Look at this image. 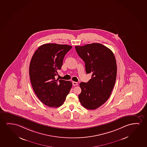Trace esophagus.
Wrapping results in <instances>:
<instances>
[{"label":"esophagus","mask_w":147,"mask_h":147,"mask_svg":"<svg viewBox=\"0 0 147 147\" xmlns=\"http://www.w3.org/2000/svg\"><path fill=\"white\" fill-rule=\"evenodd\" d=\"M78 85V83H77V82H72V85H73L74 86H77Z\"/></svg>","instance_id":"34e87169"}]
</instances>
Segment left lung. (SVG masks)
<instances>
[{"instance_id":"1","label":"left lung","mask_w":147,"mask_h":147,"mask_svg":"<svg viewBox=\"0 0 147 147\" xmlns=\"http://www.w3.org/2000/svg\"><path fill=\"white\" fill-rule=\"evenodd\" d=\"M75 48L85 62L86 73L92 74L87 83L80 84L79 100L85 108L96 109L107 101L113 89L117 74L115 57L111 50L101 44L76 46Z\"/></svg>"}]
</instances>
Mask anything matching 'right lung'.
I'll return each mask as SVG.
<instances>
[{
    "instance_id": "obj_1",
    "label": "right lung",
    "mask_w": 147,
    "mask_h": 147,
    "mask_svg": "<svg viewBox=\"0 0 147 147\" xmlns=\"http://www.w3.org/2000/svg\"><path fill=\"white\" fill-rule=\"evenodd\" d=\"M71 48L67 45L45 44L38 48L31 59L29 75L34 91L50 107L62 105L72 87L70 81L55 79L65 55Z\"/></svg>"
}]
</instances>
